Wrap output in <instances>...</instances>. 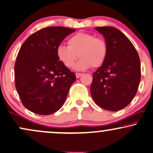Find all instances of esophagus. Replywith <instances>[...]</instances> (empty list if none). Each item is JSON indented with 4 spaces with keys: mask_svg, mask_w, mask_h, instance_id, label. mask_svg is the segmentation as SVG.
Instances as JSON below:
<instances>
[{
    "mask_svg": "<svg viewBox=\"0 0 153 153\" xmlns=\"http://www.w3.org/2000/svg\"><path fill=\"white\" fill-rule=\"evenodd\" d=\"M82 75V73H75V76H76L77 78H80V77Z\"/></svg>",
    "mask_w": 153,
    "mask_h": 153,
    "instance_id": "esophagus-1",
    "label": "esophagus"
}]
</instances>
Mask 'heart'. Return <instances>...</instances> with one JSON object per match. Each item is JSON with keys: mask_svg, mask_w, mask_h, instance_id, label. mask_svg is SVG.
I'll return each mask as SVG.
<instances>
[{"mask_svg": "<svg viewBox=\"0 0 153 153\" xmlns=\"http://www.w3.org/2000/svg\"><path fill=\"white\" fill-rule=\"evenodd\" d=\"M58 59L67 68H72L79 58L75 66L77 70L93 68L104 64L108 56V46L104 39L85 32H78L68 40V46L59 45L56 48Z\"/></svg>", "mask_w": 153, "mask_h": 153, "instance_id": "b5f03b06", "label": "heart"}]
</instances>
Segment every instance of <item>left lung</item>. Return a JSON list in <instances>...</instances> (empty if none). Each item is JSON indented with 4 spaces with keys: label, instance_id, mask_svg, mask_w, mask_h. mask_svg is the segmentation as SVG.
<instances>
[{
    "label": "left lung",
    "instance_id": "left-lung-1",
    "mask_svg": "<svg viewBox=\"0 0 153 153\" xmlns=\"http://www.w3.org/2000/svg\"><path fill=\"white\" fill-rule=\"evenodd\" d=\"M108 46L107 60L95 72L90 86L94 102L102 109L119 111L136 95L140 81V61L128 37L113 27H95Z\"/></svg>",
    "mask_w": 153,
    "mask_h": 153
}]
</instances>
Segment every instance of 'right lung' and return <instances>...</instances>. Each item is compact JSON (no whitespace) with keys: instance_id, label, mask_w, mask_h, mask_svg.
<instances>
[{"instance_id":"1","label":"right lung","mask_w":153,"mask_h":153,"mask_svg":"<svg viewBox=\"0 0 153 153\" xmlns=\"http://www.w3.org/2000/svg\"><path fill=\"white\" fill-rule=\"evenodd\" d=\"M64 27H48L25 40L15 63V88L23 105L40 115H49L63 106L75 74L56 56V48L75 32Z\"/></svg>"}]
</instances>
